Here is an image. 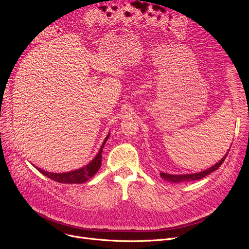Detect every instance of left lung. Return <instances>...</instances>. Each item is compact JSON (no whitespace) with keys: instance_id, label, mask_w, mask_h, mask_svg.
<instances>
[{"instance_id":"obj_1","label":"left lung","mask_w":249,"mask_h":249,"mask_svg":"<svg viewBox=\"0 0 249 249\" xmlns=\"http://www.w3.org/2000/svg\"><path fill=\"white\" fill-rule=\"evenodd\" d=\"M230 149H228L227 153L222 158L221 160H219L217 163H215L213 166L209 167L207 169H205V171L203 172H200V173H195V174H185V175H171V174H166V173H163V172H160V177L167 180V181H172V182H184V181H192V180H198L206 176H208L209 174L213 173L214 171H216V169H218L221 164L223 163V161L225 160L226 156L228 154Z\"/></svg>"}]
</instances>
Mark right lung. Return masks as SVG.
<instances>
[{
    "label": "right lung",
    "instance_id": "add662e5",
    "mask_svg": "<svg viewBox=\"0 0 249 249\" xmlns=\"http://www.w3.org/2000/svg\"><path fill=\"white\" fill-rule=\"evenodd\" d=\"M109 136H110V133L107 135L106 138H105L103 144L95 158L91 160L87 165L81 168L74 169V171L68 172V173H49V172L43 171V169L39 167H36V166L35 167L45 177L49 178L50 179H53L54 181L61 182V184H83V182L87 181L90 178H93L98 173L99 168L101 167V164H102L103 147L105 145V143H106V141L108 140Z\"/></svg>",
    "mask_w": 249,
    "mask_h": 249
}]
</instances>
